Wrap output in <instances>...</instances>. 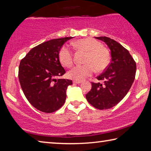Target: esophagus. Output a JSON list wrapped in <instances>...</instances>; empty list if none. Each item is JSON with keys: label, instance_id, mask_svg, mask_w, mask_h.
Returning a JSON list of instances; mask_svg holds the SVG:
<instances>
[{"label": "esophagus", "instance_id": "obj_1", "mask_svg": "<svg viewBox=\"0 0 151 151\" xmlns=\"http://www.w3.org/2000/svg\"><path fill=\"white\" fill-rule=\"evenodd\" d=\"M73 83L74 84H81L82 83V81H76V80H74L73 81Z\"/></svg>", "mask_w": 151, "mask_h": 151}]
</instances>
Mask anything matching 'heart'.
<instances>
[{
    "label": "heart",
    "instance_id": "1",
    "mask_svg": "<svg viewBox=\"0 0 151 151\" xmlns=\"http://www.w3.org/2000/svg\"><path fill=\"white\" fill-rule=\"evenodd\" d=\"M75 45L78 49L86 52L84 61L85 65L73 67L68 73V77L76 81H83L93 75L94 69L97 72H102L107 68L110 63V55L100 42L93 38H86L76 40ZM58 58L61 64L66 67L73 65V52L68 46L64 45L60 48Z\"/></svg>",
    "mask_w": 151,
    "mask_h": 151
}]
</instances>
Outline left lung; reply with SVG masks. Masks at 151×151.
<instances>
[{
	"label": "left lung",
	"mask_w": 151,
	"mask_h": 151,
	"mask_svg": "<svg viewBox=\"0 0 151 151\" xmlns=\"http://www.w3.org/2000/svg\"><path fill=\"white\" fill-rule=\"evenodd\" d=\"M104 42L111 50V62L103 73L97 76L103 83H92L86 100L97 109L105 110L116 105L131 88L136 74V63L129 50L113 39L95 37Z\"/></svg>",
	"instance_id": "1"
}]
</instances>
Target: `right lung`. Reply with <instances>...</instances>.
<instances>
[{
  "label": "right lung",
  "instance_id": "right-lung-1",
  "mask_svg": "<svg viewBox=\"0 0 151 151\" xmlns=\"http://www.w3.org/2000/svg\"><path fill=\"white\" fill-rule=\"evenodd\" d=\"M72 37L52 39L32 48L20 61L19 82L25 96L40 111L50 113L65 103L66 89L73 85L68 79H57L65 70L61 65L58 52Z\"/></svg>",
  "mask_w": 151,
  "mask_h": 151
}]
</instances>
